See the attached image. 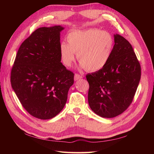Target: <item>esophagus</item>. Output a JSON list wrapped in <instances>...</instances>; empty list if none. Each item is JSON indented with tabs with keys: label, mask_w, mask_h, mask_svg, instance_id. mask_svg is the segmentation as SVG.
<instances>
[{
	"label": "esophagus",
	"mask_w": 154,
	"mask_h": 154,
	"mask_svg": "<svg viewBox=\"0 0 154 154\" xmlns=\"http://www.w3.org/2000/svg\"><path fill=\"white\" fill-rule=\"evenodd\" d=\"M83 76L82 75H81L79 74H75V77H74V80L75 81H78L81 79H82Z\"/></svg>",
	"instance_id": "esophagus-1"
}]
</instances>
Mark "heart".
<instances>
[{
  "mask_svg": "<svg viewBox=\"0 0 154 154\" xmlns=\"http://www.w3.org/2000/svg\"><path fill=\"white\" fill-rule=\"evenodd\" d=\"M67 42H61L60 54L67 67L74 62L76 54L80 66L90 71H99L109 62L114 49V39L110 33L99 29L73 30L67 35Z\"/></svg>",
  "mask_w": 154,
  "mask_h": 154,
  "instance_id": "heart-1",
  "label": "heart"
}]
</instances>
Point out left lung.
<instances>
[{
    "label": "left lung",
    "mask_w": 154,
    "mask_h": 154,
    "mask_svg": "<svg viewBox=\"0 0 154 154\" xmlns=\"http://www.w3.org/2000/svg\"><path fill=\"white\" fill-rule=\"evenodd\" d=\"M114 38V49L106 66L86 75L89 106L103 118L115 117L128 109L141 77V67L131 44L119 34Z\"/></svg>",
    "instance_id": "obj_1"
}]
</instances>
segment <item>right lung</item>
Here are the masks:
<instances>
[{
  "instance_id": "1",
  "label": "right lung",
  "mask_w": 154,
  "mask_h": 154,
  "mask_svg": "<svg viewBox=\"0 0 154 154\" xmlns=\"http://www.w3.org/2000/svg\"><path fill=\"white\" fill-rule=\"evenodd\" d=\"M61 26L42 27L23 42L11 75L13 90L27 112L52 119L63 109L74 74L61 63Z\"/></svg>"
}]
</instances>
